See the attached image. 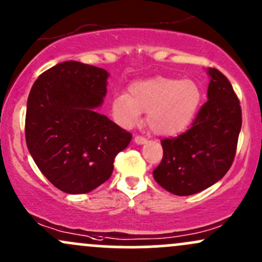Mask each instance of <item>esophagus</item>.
Segmentation results:
<instances>
[{"label":"esophagus","mask_w":262,"mask_h":262,"mask_svg":"<svg viewBox=\"0 0 262 262\" xmlns=\"http://www.w3.org/2000/svg\"><path fill=\"white\" fill-rule=\"evenodd\" d=\"M134 142H136V144H145L146 138L142 137V136H137L136 138H134Z\"/></svg>","instance_id":"esophagus-1"}]
</instances>
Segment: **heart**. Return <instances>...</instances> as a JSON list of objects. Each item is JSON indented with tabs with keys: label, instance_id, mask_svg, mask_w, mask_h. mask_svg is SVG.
Masks as SVG:
<instances>
[{
	"label": "heart",
	"instance_id": "b5f03b06",
	"mask_svg": "<svg viewBox=\"0 0 262 262\" xmlns=\"http://www.w3.org/2000/svg\"><path fill=\"white\" fill-rule=\"evenodd\" d=\"M201 97L194 80L158 76L137 80L129 85L128 94L114 97L112 116L118 124L129 128L146 113V123L154 134L174 137L191 124Z\"/></svg>",
	"mask_w": 262,
	"mask_h": 262
}]
</instances>
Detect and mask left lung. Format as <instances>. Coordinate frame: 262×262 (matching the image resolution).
Segmentation results:
<instances>
[{
	"mask_svg": "<svg viewBox=\"0 0 262 262\" xmlns=\"http://www.w3.org/2000/svg\"><path fill=\"white\" fill-rule=\"evenodd\" d=\"M208 102L191 128L162 140L163 159L155 182L179 196L196 194L219 182L231 166L241 129V107L229 79L209 68Z\"/></svg>",
	"mask_w": 262,
	"mask_h": 262,
	"instance_id": "left-lung-1",
	"label": "left lung"
}]
</instances>
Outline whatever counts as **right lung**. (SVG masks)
Instances as JSON below:
<instances>
[{
	"mask_svg": "<svg viewBox=\"0 0 262 262\" xmlns=\"http://www.w3.org/2000/svg\"><path fill=\"white\" fill-rule=\"evenodd\" d=\"M109 73L77 61L43 72L31 88L26 143L42 174L67 194H85L107 182L114 158L132 134L99 114Z\"/></svg>",
	"mask_w": 262,
	"mask_h": 262,
	"instance_id": "1",
	"label": "right lung"
}]
</instances>
